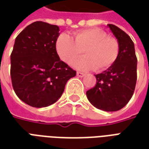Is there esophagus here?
Masks as SVG:
<instances>
[{
    "mask_svg": "<svg viewBox=\"0 0 149 149\" xmlns=\"http://www.w3.org/2000/svg\"><path fill=\"white\" fill-rule=\"evenodd\" d=\"M77 75L79 76V78H82V77L85 75V74L82 73V72H79V71H78V72H77Z\"/></svg>",
    "mask_w": 149,
    "mask_h": 149,
    "instance_id": "obj_1",
    "label": "esophagus"
}]
</instances>
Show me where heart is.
<instances>
[{
    "instance_id": "obj_1",
    "label": "heart",
    "mask_w": 149,
    "mask_h": 149,
    "mask_svg": "<svg viewBox=\"0 0 149 149\" xmlns=\"http://www.w3.org/2000/svg\"><path fill=\"white\" fill-rule=\"evenodd\" d=\"M74 40L68 33L60 34L56 41V49L63 61L70 64L83 52L85 56L74 63L77 69L100 72L111 68L118 59L119 44L105 31L93 28L78 31Z\"/></svg>"
}]
</instances>
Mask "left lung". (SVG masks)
Segmentation results:
<instances>
[{"label":"left lung","instance_id":"8db88e82","mask_svg":"<svg viewBox=\"0 0 149 149\" xmlns=\"http://www.w3.org/2000/svg\"><path fill=\"white\" fill-rule=\"evenodd\" d=\"M108 26L119 44L118 59L111 68L95 75L97 83L86 92V96L95 108L116 111L125 107L134 94L137 60L129 35L113 24Z\"/></svg>","mask_w":149,"mask_h":149}]
</instances>
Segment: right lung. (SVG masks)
Returning <instances> with one entry per match:
<instances>
[{
  "label": "right lung",
  "mask_w": 149,
  "mask_h": 149,
  "mask_svg": "<svg viewBox=\"0 0 149 149\" xmlns=\"http://www.w3.org/2000/svg\"><path fill=\"white\" fill-rule=\"evenodd\" d=\"M56 25L37 21L16 37L11 54V79L20 100L33 108L56 102L76 71L61 61L56 49Z\"/></svg>",
  "instance_id": "add662e5"
}]
</instances>
